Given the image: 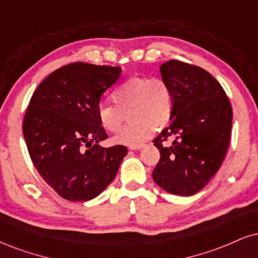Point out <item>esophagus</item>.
Returning <instances> with one entry per match:
<instances>
[{"label":"esophagus","mask_w":258,"mask_h":258,"mask_svg":"<svg viewBox=\"0 0 258 258\" xmlns=\"http://www.w3.org/2000/svg\"><path fill=\"white\" fill-rule=\"evenodd\" d=\"M144 147V144H139V145H132V147H130L131 150H139V149H142Z\"/></svg>","instance_id":"obj_1"}]
</instances>
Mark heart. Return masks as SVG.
Wrapping results in <instances>:
<instances>
[{
    "label": "heart",
    "instance_id": "b5f03b06",
    "mask_svg": "<svg viewBox=\"0 0 258 258\" xmlns=\"http://www.w3.org/2000/svg\"><path fill=\"white\" fill-rule=\"evenodd\" d=\"M114 104L101 102L97 105V119L105 131L116 133L121 128L123 113L127 110L128 126L114 138L123 145H137L147 141L156 130L169 123L174 110L172 88L162 78L133 77L126 80L111 95Z\"/></svg>",
    "mask_w": 258,
    "mask_h": 258
}]
</instances>
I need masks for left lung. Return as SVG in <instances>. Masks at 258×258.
<instances>
[{"instance_id": "left-lung-1", "label": "left lung", "mask_w": 258, "mask_h": 258, "mask_svg": "<svg viewBox=\"0 0 258 258\" xmlns=\"http://www.w3.org/2000/svg\"><path fill=\"white\" fill-rule=\"evenodd\" d=\"M172 88L174 110L168 127L154 139L160 161L154 181L172 195L192 196L216 174L227 153L232 107L225 90L209 72L195 64L169 60L160 67ZM169 137L172 146H163Z\"/></svg>"}]
</instances>
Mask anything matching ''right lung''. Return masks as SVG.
Here are the masks:
<instances>
[{"instance_id":"obj_1","label":"right lung","mask_w":258,"mask_h":258,"mask_svg":"<svg viewBox=\"0 0 258 258\" xmlns=\"http://www.w3.org/2000/svg\"><path fill=\"white\" fill-rule=\"evenodd\" d=\"M120 74V67L74 62L49 74L30 99L23 121L27 150L40 176L64 200L97 197L127 155L123 145H98L108 135L97 105Z\"/></svg>"}]
</instances>
